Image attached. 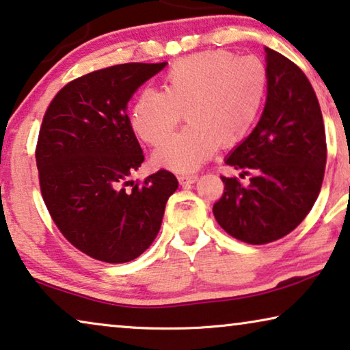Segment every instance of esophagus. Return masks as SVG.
I'll return each instance as SVG.
<instances>
[{
  "label": "esophagus",
  "mask_w": 350,
  "mask_h": 350,
  "mask_svg": "<svg viewBox=\"0 0 350 350\" xmlns=\"http://www.w3.org/2000/svg\"><path fill=\"white\" fill-rule=\"evenodd\" d=\"M178 181L181 186H187L192 185L197 181V175H178Z\"/></svg>",
  "instance_id": "esophagus-1"
}]
</instances>
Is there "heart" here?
Returning <instances> with one entry per match:
<instances>
[{"label":"heart","mask_w":350,"mask_h":350,"mask_svg":"<svg viewBox=\"0 0 350 350\" xmlns=\"http://www.w3.org/2000/svg\"><path fill=\"white\" fill-rule=\"evenodd\" d=\"M268 72L257 57L206 50L180 58L164 77V91L142 90L131 128L150 146L174 133L181 113L187 126L156 150L154 164L178 174L204 165L217 146L230 148L254 128L267 93Z\"/></svg>","instance_id":"1"}]
</instances>
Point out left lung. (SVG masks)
<instances>
[{
	"mask_svg": "<svg viewBox=\"0 0 350 350\" xmlns=\"http://www.w3.org/2000/svg\"><path fill=\"white\" fill-rule=\"evenodd\" d=\"M267 103L254 131L226 164L252 175L250 185L221 176L213 205L217 224L237 240L267 245L295 229L321 192L327 163L325 128L310 80L284 55L265 47Z\"/></svg>",
	"mask_w": 350,
	"mask_h": 350,
	"instance_id": "left-lung-1",
	"label": "left lung"
}]
</instances>
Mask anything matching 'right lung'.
<instances>
[{"mask_svg":"<svg viewBox=\"0 0 350 350\" xmlns=\"http://www.w3.org/2000/svg\"><path fill=\"white\" fill-rule=\"evenodd\" d=\"M165 64L126 63L82 75L44 115L36 145L42 199L66 240L96 260L124 263L148 250L178 187L169 170L129 181L145 158L128 103Z\"/></svg>","mask_w":350,"mask_h":350,"instance_id":"add662e5","label":"right lung"}]
</instances>
